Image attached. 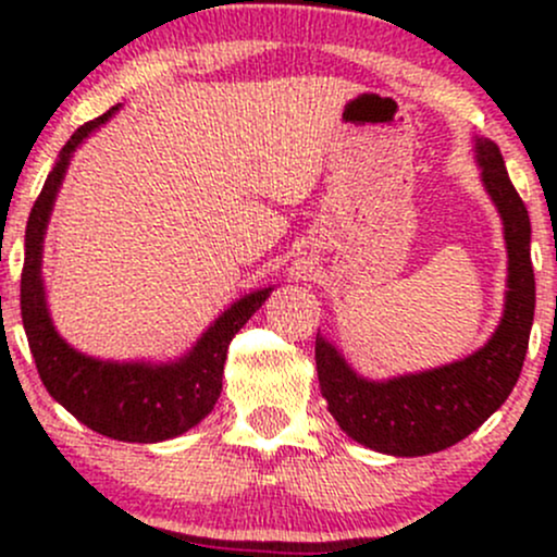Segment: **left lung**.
<instances>
[{
  "label": "left lung",
  "mask_w": 557,
  "mask_h": 557,
  "mask_svg": "<svg viewBox=\"0 0 557 557\" xmlns=\"http://www.w3.org/2000/svg\"><path fill=\"white\" fill-rule=\"evenodd\" d=\"M476 162L508 246V290L495 335L461 361L387 382L363 380L317 335V374L330 413L348 437L387 456H430L461 443L503 406L521 374L534 322L532 225L495 140L476 138Z\"/></svg>",
  "instance_id": "left-lung-1"
}]
</instances>
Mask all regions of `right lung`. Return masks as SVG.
Wrapping results in <instances>:
<instances>
[{"label":"right lung","mask_w":557,"mask_h":557,"mask_svg":"<svg viewBox=\"0 0 557 557\" xmlns=\"http://www.w3.org/2000/svg\"><path fill=\"white\" fill-rule=\"evenodd\" d=\"M114 110L117 107L81 125L70 136L30 209L21 274V314L38 376L60 406L104 437L123 443H162L188 432L212 411L222 389L227 345L270 298L272 287H261L235 300L183 359L170 363L99 361L78 354L57 335L41 280L44 233L73 151L88 138V133L104 125Z\"/></svg>","instance_id":"add662e5"}]
</instances>
